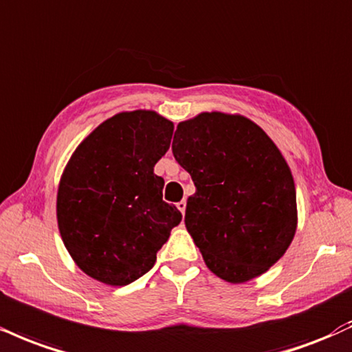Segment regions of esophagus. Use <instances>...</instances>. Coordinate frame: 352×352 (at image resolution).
I'll list each match as a JSON object with an SVG mask.
<instances>
[{"label": "esophagus", "mask_w": 352, "mask_h": 352, "mask_svg": "<svg viewBox=\"0 0 352 352\" xmlns=\"http://www.w3.org/2000/svg\"><path fill=\"white\" fill-rule=\"evenodd\" d=\"M177 208H179L182 211V214H184L185 213V208H187V201H185V200L179 201V203H177Z\"/></svg>", "instance_id": "1"}]
</instances>
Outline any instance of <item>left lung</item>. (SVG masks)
Segmentation results:
<instances>
[{
	"instance_id": "left-lung-1",
	"label": "left lung",
	"mask_w": 352,
	"mask_h": 352,
	"mask_svg": "<svg viewBox=\"0 0 352 352\" xmlns=\"http://www.w3.org/2000/svg\"><path fill=\"white\" fill-rule=\"evenodd\" d=\"M173 157L197 187L185 226L206 267L243 283L267 272L297 231V192L272 139L241 114L200 113L177 126Z\"/></svg>"
}]
</instances>
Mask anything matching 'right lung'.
I'll use <instances>...</instances> for the list:
<instances>
[{
    "mask_svg": "<svg viewBox=\"0 0 352 352\" xmlns=\"http://www.w3.org/2000/svg\"><path fill=\"white\" fill-rule=\"evenodd\" d=\"M173 122L155 111L114 114L80 142L57 192V223L75 264L122 287L149 272L182 213L162 200L154 165L168 151Z\"/></svg>",
    "mask_w": 352,
    "mask_h": 352,
    "instance_id": "1",
    "label": "right lung"
}]
</instances>
